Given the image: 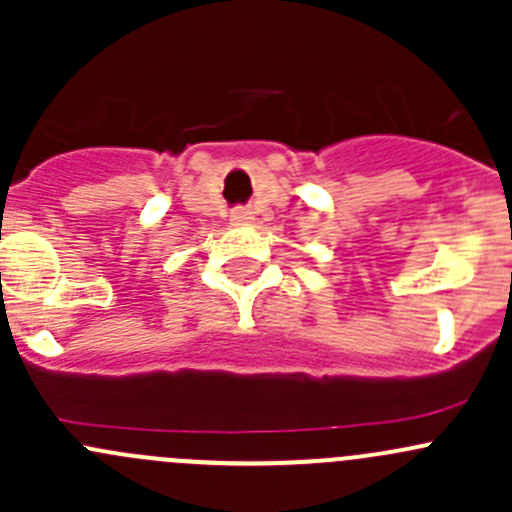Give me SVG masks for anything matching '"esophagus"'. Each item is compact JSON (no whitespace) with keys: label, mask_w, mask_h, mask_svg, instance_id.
Masks as SVG:
<instances>
[{"label":"esophagus","mask_w":512,"mask_h":512,"mask_svg":"<svg viewBox=\"0 0 512 512\" xmlns=\"http://www.w3.org/2000/svg\"><path fill=\"white\" fill-rule=\"evenodd\" d=\"M230 220L235 225H247V223H252V213L247 208H235V210H232Z\"/></svg>","instance_id":"1"}]
</instances>
